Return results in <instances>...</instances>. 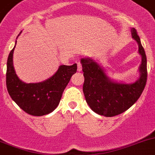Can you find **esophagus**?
Returning <instances> with one entry per match:
<instances>
[{
    "label": "esophagus",
    "instance_id": "34e87169",
    "mask_svg": "<svg viewBox=\"0 0 155 155\" xmlns=\"http://www.w3.org/2000/svg\"><path fill=\"white\" fill-rule=\"evenodd\" d=\"M77 64H78V71H81V70H82L81 64L79 61H78L77 62Z\"/></svg>",
    "mask_w": 155,
    "mask_h": 155
}]
</instances>
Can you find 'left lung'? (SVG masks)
Wrapping results in <instances>:
<instances>
[{
    "label": "left lung",
    "mask_w": 155,
    "mask_h": 155,
    "mask_svg": "<svg viewBox=\"0 0 155 155\" xmlns=\"http://www.w3.org/2000/svg\"><path fill=\"white\" fill-rule=\"evenodd\" d=\"M131 36L138 45L141 56L139 67L140 77L132 84L119 83L111 80L104 68L91 58L81 59L84 82L83 91L89 107L93 111L105 117L123 113L137 101L147 81V58L135 28H131Z\"/></svg>",
    "instance_id": "8db88e82"
}]
</instances>
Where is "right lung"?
Masks as SVG:
<instances>
[{
  "mask_svg": "<svg viewBox=\"0 0 155 155\" xmlns=\"http://www.w3.org/2000/svg\"><path fill=\"white\" fill-rule=\"evenodd\" d=\"M16 43L8 55L7 62L6 84L8 93L12 100L26 113L33 116L48 114L59 104L64 90L72 75L76 73L77 64L71 66L61 65L53 76L44 81L25 83L16 74L13 65V54Z\"/></svg>",
  "mask_w": 155,
  "mask_h": 155,
  "instance_id": "right-lung-1",
  "label": "right lung"
}]
</instances>
